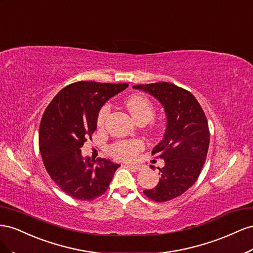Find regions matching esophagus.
I'll list each match as a JSON object with an SVG mask.
<instances>
[{"instance_id": "1", "label": "esophagus", "mask_w": 253, "mask_h": 253, "mask_svg": "<svg viewBox=\"0 0 253 253\" xmlns=\"http://www.w3.org/2000/svg\"><path fill=\"white\" fill-rule=\"evenodd\" d=\"M127 168H130V169H135V170H141L142 169H143V167L142 165H140V164H127L126 165Z\"/></svg>"}]
</instances>
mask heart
I'll list each match as a JSON object with an SVG mask.
<instances>
[{
	"instance_id": "1",
	"label": "heart",
	"mask_w": 253,
	"mask_h": 253,
	"mask_svg": "<svg viewBox=\"0 0 253 253\" xmlns=\"http://www.w3.org/2000/svg\"><path fill=\"white\" fill-rule=\"evenodd\" d=\"M126 106L132 118L138 122H149L155 117V107L149 98L144 95H133L126 100ZM110 112V105L105 104L97 114V125L103 126ZM143 148V143L140 140H123L118 141L110 146V155L118 160H131Z\"/></svg>"
}]
</instances>
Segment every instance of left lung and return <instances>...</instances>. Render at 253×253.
Wrapping results in <instances>:
<instances>
[{"mask_svg": "<svg viewBox=\"0 0 253 253\" xmlns=\"http://www.w3.org/2000/svg\"><path fill=\"white\" fill-rule=\"evenodd\" d=\"M132 88L154 96L167 115L163 139L151 151L163 159L165 165L159 169L158 185L144 191L148 198L164 203L180 196L197 180L210 144L208 121L197 99L180 86L156 83Z\"/></svg>", "mask_w": 253, "mask_h": 253, "instance_id": "left-lung-1", "label": "left lung"}]
</instances>
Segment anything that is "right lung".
<instances>
[{
    "label": "right lung",
    "mask_w": 253,
    "mask_h": 253,
    "mask_svg": "<svg viewBox=\"0 0 253 253\" xmlns=\"http://www.w3.org/2000/svg\"><path fill=\"white\" fill-rule=\"evenodd\" d=\"M127 84L77 82L63 88L41 119L39 146L43 163L69 196L92 200L103 195L120 164L107 159L84 158L82 147L97 127V114L108 99Z\"/></svg>",
    "instance_id": "add662e5"
}]
</instances>
